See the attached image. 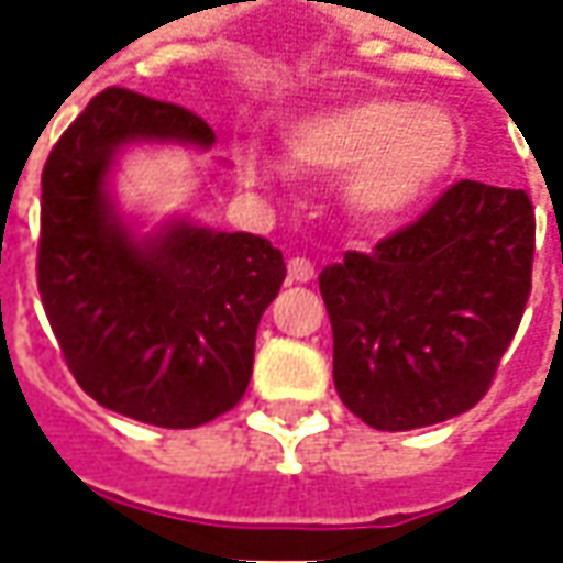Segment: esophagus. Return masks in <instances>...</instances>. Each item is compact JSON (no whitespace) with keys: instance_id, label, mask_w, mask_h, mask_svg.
Returning a JSON list of instances; mask_svg holds the SVG:
<instances>
[{"instance_id":"obj_1","label":"esophagus","mask_w":563,"mask_h":563,"mask_svg":"<svg viewBox=\"0 0 563 563\" xmlns=\"http://www.w3.org/2000/svg\"><path fill=\"white\" fill-rule=\"evenodd\" d=\"M313 275V263H310L307 256H294V260H288V278H291V282H310Z\"/></svg>"}]
</instances>
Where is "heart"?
<instances>
[{"instance_id":"1","label":"heart","mask_w":563,"mask_h":563,"mask_svg":"<svg viewBox=\"0 0 563 563\" xmlns=\"http://www.w3.org/2000/svg\"><path fill=\"white\" fill-rule=\"evenodd\" d=\"M464 150V131L442 106L404 97H366L325 109L288 128L294 165L344 175V200L369 219H400L442 185ZM241 168L253 181L278 185L288 165L253 146L241 150Z\"/></svg>"}]
</instances>
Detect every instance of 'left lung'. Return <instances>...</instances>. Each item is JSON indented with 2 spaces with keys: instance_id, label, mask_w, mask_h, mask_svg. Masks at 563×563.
<instances>
[{
  "instance_id": "obj_1",
  "label": "left lung",
  "mask_w": 563,
  "mask_h": 563,
  "mask_svg": "<svg viewBox=\"0 0 563 563\" xmlns=\"http://www.w3.org/2000/svg\"><path fill=\"white\" fill-rule=\"evenodd\" d=\"M536 216L523 190L457 181L413 225L319 275L338 398L382 432L476 407L532 288Z\"/></svg>"
}]
</instances>
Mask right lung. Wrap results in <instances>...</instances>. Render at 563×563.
Masks as SVG:
<instances>
[{
	"instance_id": "add662e5",
	"label": "right lung",
	"mask_w": 563,
	"mask_h": 563,
	"mask_svg": "<svg viewBox=\"0 0 563 563\" xmlns=\"http://www.w3.org/2000/svg\"><path fill=\"white\" fill-rule=\"evenodd\" d=\"M128 143L209 150L216 134L181 106L124 87L90 99L43 168L36 288L90 398L137 422L194 429L244 398L285 260L266 238L190 219L137 238L109 194Z\"/></svg>"
}]
</instances>
